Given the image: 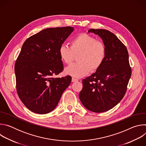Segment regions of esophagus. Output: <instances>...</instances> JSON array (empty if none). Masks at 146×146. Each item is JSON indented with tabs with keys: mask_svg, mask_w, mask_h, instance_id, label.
Instances as JSON below:
<instances>
[{
	"mask_svg": "<svg viewBox=\"0 0 146 146\" xmlns=\"http://www.w3.org/2000/svg\"><path fill=\"white\" fill-rule=\"evenodd\" d=\"M77 81H78V79H77L76 78H74V77H72V82H76Z\"/></svg>",
	"mask_w": 146,
	"mask_h": 146,
	"instance_id": "1",
	"label": "esophagus"
}]
</instances>
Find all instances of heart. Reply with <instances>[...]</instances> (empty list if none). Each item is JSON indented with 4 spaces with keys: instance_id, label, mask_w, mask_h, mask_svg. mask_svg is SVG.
Returning <instances> with one entry per match:
<instances>
[{
    "instance_id": "obj_1",
    "label": "heart",
    "mask_w": 146,
    "mask_h": 146,
    "mask_svg": "<svg viewBox=\"0 0 146 146\" xmlns=\"http://www.w3.org/2000/svg\"><path fill=\"white\" fill-rule=\"evenodd\" d=\"M58 54L61 60L66 64H71L75 55L78 54L77 63L65 69L67 74L75 77H81L90 71H96L105 61L106 54L105 45L102 41L87 33H80L70 42V47L62 44Z\"/></svg>"
}]
</instances>
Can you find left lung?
<instances>
[{"instance_id": "8db88e82", "label": "left lung", "mask_w": 146, "mask_h": 146, "mask_svg": "<svg viewBox=\"0 0 146 146\" xmlns=\"http://www.w3.org/2000/svg\"><path fill=\"white\" fill-rule=\"evenodd\" d=\"M98 35L106 48L105 61L91 76L82 80L80 99L88 110L105 112L122 100L131 76L128 52L118 37L106 29H90L88 33Z\"/></svg>"}]
</instances>
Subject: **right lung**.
I'll return each instance as SVG.
<instances>
[{"instance_id":"1","label":"right lung","mask_w":146,"mask_h":146,"mask_svg":"<svg viewBox=\"0 0 146 146\" xmlns=\"http://www.w3.org/2000/svg\"><path fill=\"white\" fill-rule=\"evenodd\" d=\"M73 31L70 27L47 28L24 43L15 64L16 88L21 100L32 112L52 111L70 85L71 76H53L63 71L58 50Z\"/></svg>"}]
</instances>
